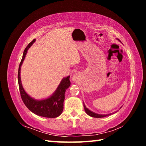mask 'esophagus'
<instances>
[{
	"label": "esophagus",
	"mask_w": 146,
	"mask_h": 146,
	"mask_svg": "<svg viewBox=\"0 0 146 146\" xmlns=\"http://www.w3.org/2000/svg\"><path fill=\"white\" fill-rule=\"evenodd\" d=\"M76 79H77V77H76V75H74L73 77V80H76Z\"/></svg>",
	"instance_id": "34e87169"
}]
</instances>
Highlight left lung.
Listing matches in <instances>:
<instances>
[{
	"mask_svg": "<svg viewBox=\"0 0 146 146\" xmlns=\"http://www.w3.org/2000/svg\"><path fill=\"white\" fill-rule=\"evenodd\" d=\"M117 40L119 41V42H120V40H119V39L117 38ZM84 110H85L86 113H87V114L89 116H90V117H94V118H103V117H107V116L111 115H112V114H114V113H115L116 112H117V111H116L115 113H110V114H107V115H100V114H97V113L91 111V110H90L88 108H87L86 107L84 103Z\"/></svg>",
	"mask_w": 146,
	"mask_h": 146,
	"instance_id": "1",
	"label": "left lung"
}]
</instances>
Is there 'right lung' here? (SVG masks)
Masks as SVG:
<instances>
[{
  "label": "right lung",
  "mask_w": 146,
  "mask_h": 146,
  "mask_svg": "<svg viewBox=\"0 0 146 146\" xmlns=\"http://www.w3.org/2000/svg\"><path fill=\"white\" fill-rule=\"evenodd\" d=\"M35 40V38L33 39V41L31 42L27 46L26 49H24L23 58H22L21 63H20L18 71V82L20 93H21L22 100H23L24 104L32 113L43 117L56 118L60 116L61 113H62L66 90L71 85L70 80V76H66V77L62 78L55 92L50 97L47 98L42 100L35 99L26 92L21 82V69L22 64H23L24 58L26 57L27 51H28V49L33 45Z\"/></svg>",
  "instance_id": "1"
}]
</instances>
